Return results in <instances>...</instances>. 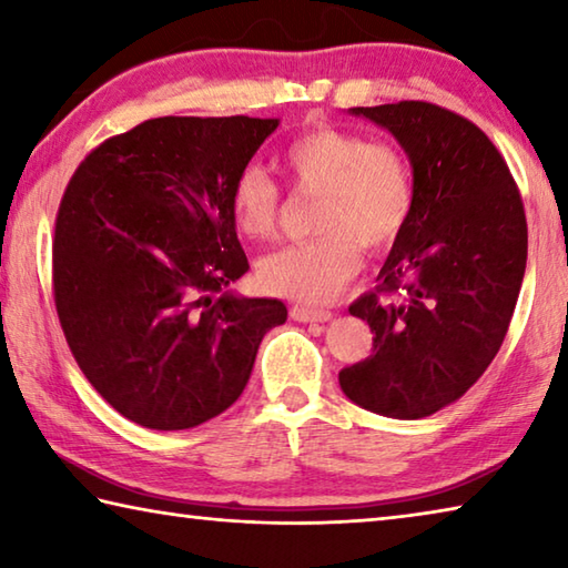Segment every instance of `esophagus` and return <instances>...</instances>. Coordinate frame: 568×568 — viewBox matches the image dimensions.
<instances>
[{"label":"esophagus","instance_id":"esophagus-1","mask_svg":"<svg viewBox=\"0 0 568 568\" xmlns=\"http://www.w3.org/2000/svg\"><path fill=\"white\" fill-rule=\"evenodd\" d=\"M291 318L301 323H325L333 318L331 311H323V307H305V305H293Z\"/></svg>","mask_w":568,"mask_h":568}]
</instances>
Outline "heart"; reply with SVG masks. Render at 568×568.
<instances>
[{
  "instance_id": "1",
  "label": "heart",
  "mask_w": 568,
  "mask_h": 568,
  "mask_svg": "<svg viewBox=\"0 0 568 568\" xmlns=\"http://www.w3.org/2000/svg\"><path fill=\"white\" fill-rule=\"evenodd\" d=\"M281 165L301 192H318L315 233L257 261L263 291L297 303H328L358 275L363 247L383 253L416 207V180L400 148L361 132L313 124L287 142ZM230 213L250 240L277 233L283 197L263 168L247 165L230 187Z\"/></svg>"
}]
</instances>
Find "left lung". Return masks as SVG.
Returning a JSON list of instances; mask_svg holds the SVG:
<instances>
[{
	"mask_svg": "<svg viewBox=\"0 0 568 568\" xmlns=\"http://www.w3.org/2000/svg\"><path fill=\"white\" fill-rule=\"evenodd\" d=\"M351 114L406 150L416 207L376 293L348 307L376 333L373 355L338 381L365 410L426 418L464 396L501 348L526 271L524 203L501 152L460 114L416 100Z\"/></svg>",
	"mask_w": 568,
	"mask_h": 568,
	"instance_id": "obj_1",
	"label": "left lung"
}]
</instances>
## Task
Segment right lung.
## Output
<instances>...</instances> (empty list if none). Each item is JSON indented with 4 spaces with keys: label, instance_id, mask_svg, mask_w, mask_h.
I'll use <instances>...</instances> for the list:
<instances>
[{
    "label": "right lung",
    "instance_id": "obj_1",
    "mask_svg": "<svg viewBox=\"0 0 568 568\" xmlns=\"http://www.w3.org/2000/svg\"><path fill=\"white\" fill-rule=\"evenodd\" d=\"M281 120L155 118L94 148L67 185L52 240L54 305L94 390L124 418L185 430L240 398L273 297L247 273L230 187Z\"/></svg>",
    "mask_w": 568,
    "mask_h": 568
}]
</instances>
